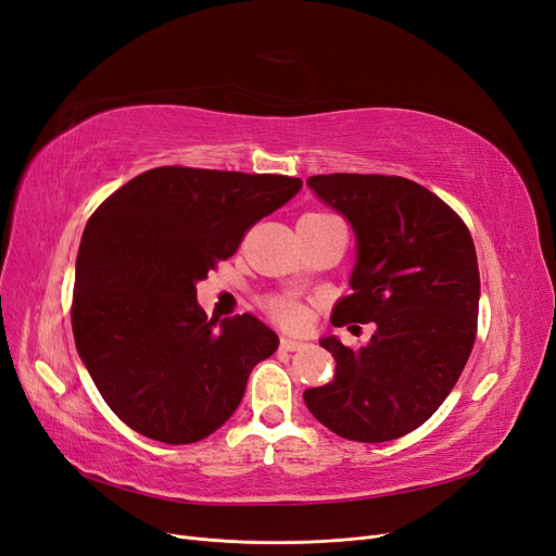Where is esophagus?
<instances>
[{
    "label": "esophagus",
    "mask_w": 556,
    "mask_h": 556,
    "mask_svg": "<svg viewBox=\"0 0 556 556\" xmlns=\"http://www.w3.org/2000/svg\"><path fill=\"white\" fill-rule=\"evenodd\" d=\"M306 343L299 341V339H292V336H282L280 339V348L288 350V352H294V350H301Z\"/></svg>",
    "instance_id": "34e87169"
}]
</instances>
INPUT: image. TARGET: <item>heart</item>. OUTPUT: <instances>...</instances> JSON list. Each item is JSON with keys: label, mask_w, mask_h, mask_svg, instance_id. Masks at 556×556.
<instances>
[{"label": "heart", "mask_w": 556, "mask_h": 556, "mask_svg": "<svg viewBox=\"0 0 556 556\" xmlns=\"http://www.w3.org/2000/svg\"><path fill=\"white\" fill-rule=\"evenodd\" d=\"M308 215H323V213H308ZM274 315L278 319H282V323H290V325H296L301 319V306L294 304L292 299H278L276 304L271 306Z\"/></svg>", "instance_id": "obj_1"}]
</instances>
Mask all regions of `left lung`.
Wrapping results in <instances>:
<instances>
[{
	"instance_id": "1",
	"label": "left lung",
	"mask_w": 556,
	"mask_h": 556,
	"mask_svg": "<svg viewBox=\"0 0 556 556\" xmlns=\"http://www.w3.org/2000/svg\"><path fill=\"white\" fill-rule=\"evenodd\" d=\"M306 185L345 217L357 241L352 292L333 306L331 323H374L376 331L357 350L323 336L336 374L304 401L341 439H401L439 410L473 350V239L445 201L408 178L331 174Z\"/></svg>"
}]
</instances>
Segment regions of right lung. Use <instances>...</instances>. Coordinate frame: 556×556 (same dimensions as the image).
Instances as JSON below:
<instances>
[{
	"label": "right lung",
	"instance_id": "obj_1",
	"mask_svg": "<svg viewBox=\"0 0 556 556\" xmlns=\"http://www.w3.org/2000/svg\"><path fill=\"white\" fill-rule=\"evenodd\" d=\"M299 190L290 176L160 166L92 213L76 257L74 341L127 427L188 445L239 408L278 336L250 313L208 319L197 282Z\"/></svg>",
	"mask_w": 556,
	"mask_h": 556
}]
</instances>
